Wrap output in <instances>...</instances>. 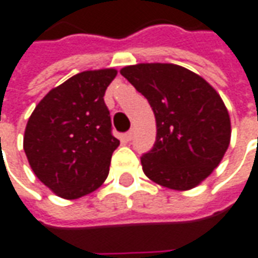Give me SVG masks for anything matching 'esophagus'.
Here are the masks:
<instances>
[{"label":"esophagus","instance_id":"esophagus-1","mask_svg":"<svg viewBox=\"0 0 258 258\" xmlns=\"http://www.w3.org/2000/svg\"><path fill=\"white\" fill-rule=\"evenodd\" d=\"M133 137H134V131H133V130H130L128 133H125V134L123 135V140L124 141H131V140H133Z\"/></svg>","mask_w":258,"mask_h":258}]
</instances>
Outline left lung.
<instances>
[{"label":"left lung","instance_id":"8db88e82","mask_svg":"<svg viewBox=\"0 0 258 258\" xmlns=\"http://www.w3.org/2000/svg\"><path fill=\"white\" fill-rule=\"evenodd\" d=\"M120 74L142 93L156 120V141L141 156L158 184L188 190L219 165L229 147L230 120L217 91L184 67L137 64Z\"/></svg>","mask_w":258,"mask_h":258}]
</instances>
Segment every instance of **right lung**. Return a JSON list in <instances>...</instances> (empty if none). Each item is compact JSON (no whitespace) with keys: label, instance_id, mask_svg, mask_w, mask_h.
I'll return each instance as SVG.
<instances>
[{"label":"right lung","instance_id":"1","mask_svg":"<svg viewBox=\"0 0 258 258\" xmlns=\"http://www.w3.org/2000/svg\"><path fill=\"white\" fill-rule=\"evenodd\" d=\"M113 68L77 74L48 92L29 117L23 149L37 179L67 200L102 185L120 141L111 134L104 92Z\"/></svg>","mask_w":258,"mask_h":258}]
</instances>
